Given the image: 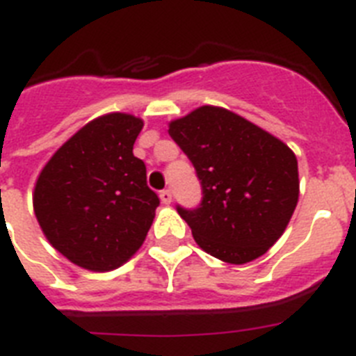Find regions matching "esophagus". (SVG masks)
Returning <instances> with one entry per match:
<instances>
[{"label": "esophagus", "mask_w": 356, "mask_h": 356, "mask_svg": "<svg viewBox=\"0 0 356 356\" xmlns=\"http://www.w3.org/2000/svg\"><path fill=\"white\" fill-rule=\"evenodd\" d=\"M160 200H162L163 205H169L172 201V194L171 191H168V188H163V191H160Z\"/></svg>", "instance_id": "1"}]
</instances>
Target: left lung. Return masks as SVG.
I'll return each instance as SVG.
<instances>
[{
	"label": "left lung",
	"instance_id": "obj_1",
	"mask_svg": "<svg viewBox=\"0 0 356 356\" xmlns=\"http://www.w3.org/2000/svg\"><path fill=\"white\" fill-rule=\"evenodd\" d=\"M193 162L201 205L178 207L197 246L228 264L259 259L282 237L300 197L294 151L248 119L205 105L169 122Z\"/></svg>",
	"mask_w": 356,
	"mask_h": 356
}]
</instances>
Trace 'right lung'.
<instances>
[{"label":"right lung","mask_w":356,"mask_h":356,"mask_svg":"<svg viewBox=\"0 0 356 356\" xmlns=\"http://www.w3.org/2000/svg\"><path fill=\"white\" fill-rule=\"evenodd\" d=\"M143 127L131 114L99 115L65 140L37 178L40 229L74 266L112 271L143 246L160 203L146 165L134 156Z\"/></svg>","instance_id":"right-lung-1"}]
</instances>
